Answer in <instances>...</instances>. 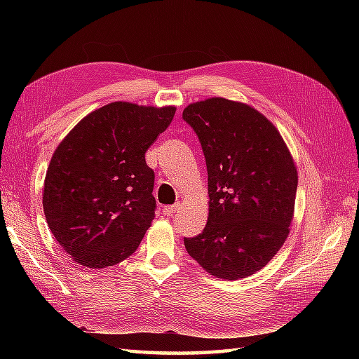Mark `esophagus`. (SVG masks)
<instances>
[{
    "instance_id": "esophagus-1",
    "label": "esophagus",
    "mask_w": 359,
    "mask_h": 359,
    "mask_svg": "<svg viewBox=\"0 0 359 359\" xmlns=\"http://www.w3.org/2000/svg\"><path fill=\"white\" fill-rule=\"evenodd\" d=\"M180 208V205L179 203H175V205H168V207H165L163 208V215L166 216V217H172L174 216V212L177 211Z\"/></svg>"
}]
</instances>
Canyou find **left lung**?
<instances>
[{
    "mask_svg": "<svg viewBox=\"0 0 359 359\" xmlns=\"http://www.w3.org/2000/svg\"><path fill=\"white\" fill-rule=\"evenodd\" d=\"M207 162L210 212L203 231L184 238L188 255L226 280L269 264L288 236L297 172L270 120L248 104L208 98L185 108Z\"/></svg>",
    "mask_w": 359,
    "mask_h": 359,
    "instance_id": "obj_1",
    "label": "left lung"
}]
</instances>
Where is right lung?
<instances>
[{
    "label": "right lung",
    "mask_w": 359,
    "mask_h": 359,
    "mask_svg": "<svg viewBox=\"0 0 359 359\" xmlns=\"http://www.w3.org/2000/svg\"><path fill=\"white\" fill-rule=\"evenodd\" d=\"M174 106L114 102L65 137L46 172L43 208L67 255L89 269L131 256L154 219V171L144 152L170 126Z\"/></svg>",
    "instance_id": "right-lung-1"
}]
</instances>
